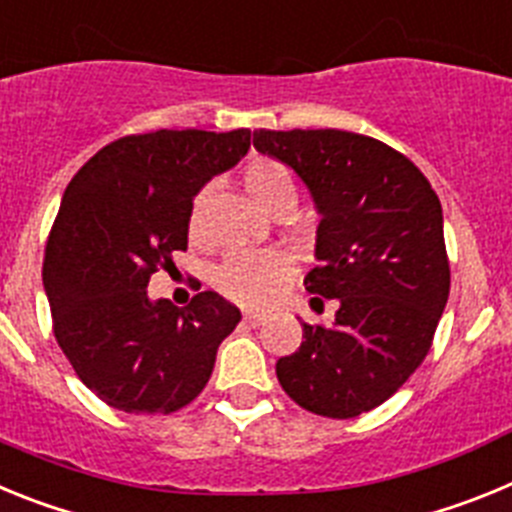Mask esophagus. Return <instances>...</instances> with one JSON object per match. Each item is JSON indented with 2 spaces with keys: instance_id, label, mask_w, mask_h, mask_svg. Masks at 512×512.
Wrapping results in <instances>:
<instances>
[{
  "instance_id": "obj_1",
  "label": "esophagus",
  "mask_w": 512,
  "mask_h": 512,
  "mask_svg": "<svg viewBox=\"0 0 512 512\" xmlns=\"http://www.w3.org/2000/svg\"><path fill=\"white\" fill-rule=\"evenodd\" d=\"M243 320H246L248 325H253V328H256V325L264 323L266 315H264V312H256V310H246V312H243Z\"/></svg>"
}]
</instances>
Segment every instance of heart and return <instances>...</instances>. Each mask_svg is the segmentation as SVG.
I'll return each instance as SVG.
<instances>
[{
  "label": "heart",
  "instance_id": "1",
  "mask_svg": "<svg viewBox=\"0 0 512 512\" xmlns=\"http://www.w3.org/2000/svg\"><path fill=\"white\" fill-rule=\"evenodd\" d=\"M243 184L253 200L269 212L287 202H295L292 171L277 158H251L243 166ZM202 210H205V192L194 197L192 212H189V235L192 238L202 235ZM289 274H292V256L279 248H264V251L230 253L228 259L215 269L212 282L230 300L243 302V305H264L287 284Z\"/></svg>",
  "mask_w": 512,
  "mask_h": 512
}]
</instances>
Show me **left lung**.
<instances>
[{"label":"left lung","instance_id":"obj_1","mask_svg":"<svg viewBox=\"0 0 512 512\" xmlns=\"http://www.w3.org/2000/svg\"><path fill=\"white\" fill-rule=\"evenodd\" d=\"M256 151L297 171L318 205L312 307L336 300L333 325L302 323L277 361L300 408L356 418L390 400L431 351L451 269L438 194L400 151L346 130H256Z\"/></svg>","mask_w":512,"mask_h":512}]
</instances>
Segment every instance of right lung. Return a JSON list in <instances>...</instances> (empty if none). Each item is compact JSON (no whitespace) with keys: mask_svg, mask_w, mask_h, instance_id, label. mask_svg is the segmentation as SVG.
Returning <instances> with one entry per match:
<instances>
[{"mask_svg":"<svg viewBox=\"0 0 512 512\" xmlns=\"http://www.w3.org/2000/svg\"><path fill=\"white\" fill-rule=\"evenodd\" d=\"M251 130H156L94 153L63 192L45 243L53 336L89 390L122 413L169 415L210 382L241 310L207 289L187 307L148 300L187 251L194 194L246 156Z\"/></svg>","mask_w":512,"mask_h":512,"instance_id":"obj_1","label":"right lung"}]
</instances>
